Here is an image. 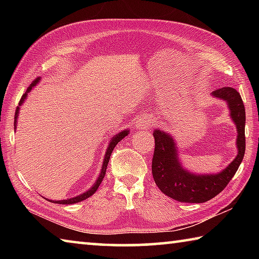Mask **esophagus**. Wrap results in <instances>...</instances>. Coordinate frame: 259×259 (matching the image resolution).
<instances>
[{
	"mask_svg": "<svg viewBox=\"0 0 259 259\" xmlns=\"http://www.w3.org/2000/svg\"><path fill=\"white\" fill-rule=\"evenodd\" d=\"M153 124V121L151 119H148V117H143V119H140L138 122V126L140 129H145V128H150Z\"/></svg>",
	"mask_w": 259,
	"mask_h": 259,
	"instance_id": "esophagus-1",
	"label": "esophagus"
}]
</instances>
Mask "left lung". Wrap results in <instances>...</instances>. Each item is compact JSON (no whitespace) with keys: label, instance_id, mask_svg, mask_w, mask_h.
Wrapping results in <instances>:
<instances>
[{"label":"left lung","instance_id":"obj_1","mask_svg":"<svg viewBox=\"0 0 259 259\" xmlns=\"http://www.w3.org/2000/svg\"><path fill=\"white\" fill-rule=\"evenodd\" d=\"M213 97L227 103L230 115L236 125L238 154L229 166L218 174L198 175L183 168L178 159L176 143L171 135L156 129L154 154L152 160V174L162 193L179 202L202 203L219 194L238 171L245 151V109L240 94L234 88L225 87L212 91Z\"/></svg>","mask_w":259,"mask_h":259}]
</instances>
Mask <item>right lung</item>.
Listing matches in <instances>:
<instances>
[{
  "label": "right lung",
  "instance_id": "right-lung-1",
  "mask_svg": "<svg viewBox=\"0 0 259 259\" xmlns=\"http://www.w3.org/2000/svg\"><path fill=\"white\" fill-rule=\"evenodd\" d=\"M38 81H40V77L36 78V80H34L32 82V84H30L27 90H26V93L23 95V97H21L20 102H19V106L17 107L16 109V115H15V129H16V125H17V117H18V113H19V107L23 105L24 100L27 98V95L30 90L33 89V88L37 84ZM129 134V130H123L121 131V133H119L117 135L114 136V137L111 139V142H109L108 144V147H107V151L106 153H105V157H104V162H103V166H102V170H100V174H99V177L97 178V181H96V183L93 185V187L90 188V190H88L87 192L82 193V194L75 196V198H72V199H67V200H60V201H52V200H49L51 201V202L54 203H59V204H73V203H77V202H81V201L85 200L88 198H90L91 195L94 194V193L98 190V187L100 185V183L103 182V179L105 177V174H106V169H107V164H108V161H109V157H111L112 155V152L114 150V147H115L117 145V143L121 142L122 139H123L125 136H128Z\"/></svg>",
  "mask_w": 259,
  "mask_h": 259
}]
</instances>
